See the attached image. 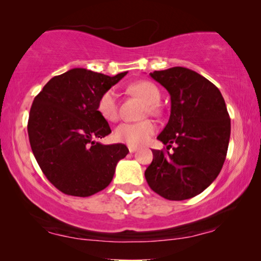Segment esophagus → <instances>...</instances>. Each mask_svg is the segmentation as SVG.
<instances>
[{
	"instance_id": "obj_1",
	"label": "esophagus",
	"mask_w": 261,
	"mask_h": 261,
	"mask_svg": "<svg viewBox=\"0 0 261 261\" xmlns=\"http://www.w3.org/2000/svg\"><path fill=\"white\" fill-rule=\"evenodd\" d=\"M128 149H129L130 153H134L138 151V147H135V146H128Z\"/></svg>"
}]
</instances>
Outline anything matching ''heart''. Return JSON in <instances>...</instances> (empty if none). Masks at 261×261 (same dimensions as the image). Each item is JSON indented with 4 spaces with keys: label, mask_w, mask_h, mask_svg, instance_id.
I'll list each match as a JSON object with an SVG mask.
<instances>
[{
    "label": "heart",
    "mask_w": 261,
    "mask_h": 261,
    "mask_svg": "<svg viewBox=\"0 0 261 261\" xmlns=\"http://www.w3.org/2000/svg\"><path fill=\"white\" fill-rule=\"evenodd\" d=\"M130 94L141 97L148 105L147 112L149 114H158L160 101V91L155 84L148 81L135 82L128 87ZM97 110L103 119L110 122H115L119 119V101L117 95L113 89L106 90L99 96L97 101ZM156 130L155 123L151 120L140 122H123L119 124L114 132V137L119 142L129 146H138L144 144L147 139Z\"/></svg>",
    "instance_id": "heart-1"
}]
</instances>
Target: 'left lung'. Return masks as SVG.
<instances>
[{
    "mask_svg": "<svg viewBox=\"0 0 261 261\" xmlns=\"http://www.w3.org/2000/svg\"><path fill=\"white\" fill-rule=\"evenodd\" d=\"M169 91V122L158 135L173 152L153 149L145 171L149 188L170 201H183L204 191L226 160L230 119L219 89L190 69L174 66L149 73Z\"/></svg>",
    "mask_w": 261,
    "mask_h": 261,
    "instance_id": "8db88e82",
    "label": "left lung"
}]
</instances>
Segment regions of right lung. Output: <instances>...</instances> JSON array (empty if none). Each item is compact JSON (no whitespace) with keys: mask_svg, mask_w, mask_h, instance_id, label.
I'll use <instances>...</instances> for the list:
<instances>
[{"mask_svg":"<svg viewBox=\"0 0 261 261\" xmlns=\"http://www.w3.org/2000/svg\"><path fill=\"white\" fill-rule=\"evenodd\" d=\"M126 74L76 67L51 78L35 96L27 126L32 151L46 178L64 194L88 197L106 189L129 152L123 144L95 141L112 133L97 110L99 96Z\"/></svg>","mask_w":261,"mask_h":261,"instance_id":"add662e5","label":"right lung"}]
</instances>
